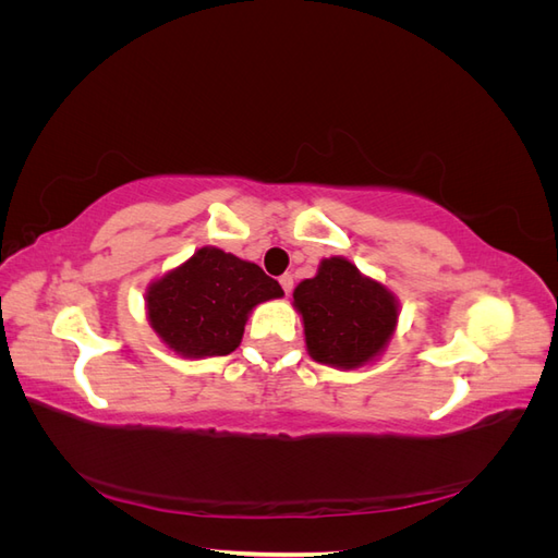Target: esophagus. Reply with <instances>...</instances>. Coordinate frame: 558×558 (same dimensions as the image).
<instances>
[{
	"label": "esophagus",
	"mask_w": 558,
	"mask_h": 558,
	"mask_svg": "<svg viewBox=\"0 0 558 558\" xmlns=\"http://www.w3.org/2000/svg\"><path fill=\"white\" fill-rule=\"evenodd\" d=\"M279 283H281L283 293H286V295H291V291H293V277H291V275H283V277L279 279Z\"/></svg>",
	"instance_id": "obj_1"
}]
</instances>
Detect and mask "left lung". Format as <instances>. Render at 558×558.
I'll list each match as a JSON object with an SVG mask.
<instances>
[{
  "mask_svg": "<svg viewBox=\"0 0 558 558\" xmlns=\"http://www.w3.org/2000/svg\"><path fill=\"white\" fill-rule=\"evenodd\" d=\"M293 300L305 320L310 356L335 367L375 359L398 320L396 298L344 258L320 263L318 275L302 281Z\"/></svg>",
  "mask_w": 558,
  "mask_h": 558,
  "instance_id": "obj_1",
  "label": "left lung"
}]
</instances>
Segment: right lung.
Returning <instances> with one entry per match:
<instances>
[{"instance_id":"add662e5","label":"right lung","mask_w":558,"mask_h":558,"mask_svg":"<svg viewBox=\"0 0 558 558\" xmlns=\"http://www.w3.org/2000/svg\"><path fill=\"white\" fill-rule=\"evenodd\" d=\"M281 286L256 263L202 246L174 272L150 286L148 318L181 356H228L242 342L248 312L281 298Z\"/></svg>"}]
</instances>
